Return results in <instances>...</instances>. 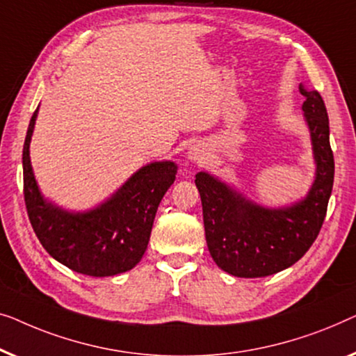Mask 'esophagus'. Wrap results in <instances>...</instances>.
<instances>
[{"instance_id": "34e87169", "label": "esophagus", "mask_w": 356, "mask_h": 356, "mask_svg": "<svg viewBox=\"0 0 356 356\" xmlns=\"http://www.w3.org/2000/svg\"><path fill=\"white\" fill-rule=\"evenodd\" d=\"M188 156H190V159H193V161H198V159L203 158V152H202V149H200V148L193 147L192 149H190Z\"/></svg>"}]
</instances>
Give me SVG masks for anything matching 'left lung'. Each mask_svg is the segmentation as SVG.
<instances>
[{"mask_svg": "<svg viewBox=\"0 0 356 356\" xmlns=\"http://www.w3.org/2000/svg\"><path fill=\"white\" fill-rule=\"evenodd\" d=\"M303 111L316 159V179L307 198L284 209L248 202L221 180L198 172L208 250L222 271L237 277H264L297 263L308 252L326 218L334 184L329 118L321 95L302 83Z\"/></svg>", "mask_w": 356, "mask_h": 356, "instance_id": "1", "label": "left lung"}]
</instances>
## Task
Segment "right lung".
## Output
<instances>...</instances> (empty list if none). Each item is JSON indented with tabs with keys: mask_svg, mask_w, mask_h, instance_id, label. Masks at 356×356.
Segmentation results:
<instances>
[{
	"mask_svg": "<svg viewBox=\"0 0 356 356\" xmlns=\"http://www.w3.org/2000/svg\"><path fill=\"white\" fill-rule=\"evenodd\" d=\"M38 108L30 119L22 152L24 200L43 248L72 271L93 277L126 273L142 259L164 193L176 180L171 161L152 163L134 174L102 207L67 213L40 195L30 166L29 145Z\"/></svg>",
	"mask_w": 356,
	"mask_h": 356,
	"instance_id": "1",
	"label": "right lung"
}]
</instances>
